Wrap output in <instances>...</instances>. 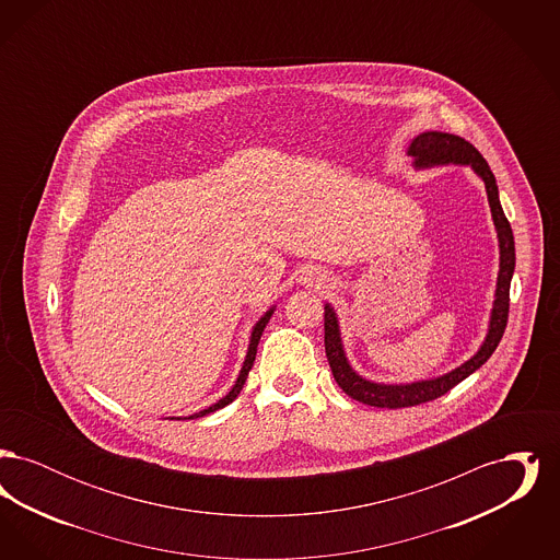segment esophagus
<instances>
[{
  "mask_svg": "<svg viewBox=\"0 0 560 560\" xmlns=\"http://www.w3.org/2000/svg\"><path fill=\"white\" fill-rule=\"evenodd\" d=\"M313 279H315V281H317L319 285H323V283H325L323 275H317V272H313V270H311V272H308V281H313Z\"/></svg>",
  "mask_w": 560,
  "mask_h": 560,
  "instance_id": "esophagus-1",
  "label": "esophagus"
}]
</instances>
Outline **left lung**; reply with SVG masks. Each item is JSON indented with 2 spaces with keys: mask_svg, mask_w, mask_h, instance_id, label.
<instances>
[{
  "mask_svg": "<svg viewBox=\"0 0 560 560\" xmlns=\"http://www.w3.org/2000/svg\"><path fill=\"white\" fill-rule=\"evenodd\" d=\"M407 155L413 158L416 170H428L436 165H468L485 183L491 218L498 233V245H500V270H498V283H495V300L489 315V329L479 350L452 372L443 373L439 377H430V380L409 382V384H382L354 372L345 352L338 315L329 302L325 304V354L338 386L350 399L372 405V407H388V409L411 407L427 400L439 399L441 395L450 393L462 380H466L470 373L477 372L482 363H487V359L495 352L506 329L510 281L516 265L514 237H512L506 213L500 203V190L495 185V176L479 151L468 140L455 133L422 132L409 142Z\"/></svg>",
  "mask_w": 560,
  "mask_h": 560,
  "instance_id": "obj_1",
  "label": "left lung"
}]
</instances>
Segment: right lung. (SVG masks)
<instances>
[{
	"mask_svg": "<svg viewBox=\"0 0 560 560\" xmlns=\"http://www.w3.org/2000/svg\"><path fill=\"white\" fill-rule=\"evenodd\" d=\"M272 313H275V306H270L267 313H265L260 319L256 320V325H254V329H252V336H249V347H247L245 361H243V365H241V372L240 375H237V380H235V384H233V388H231L222 399L215 400L213 405H210L208 409H203V411H199V413H192V416H188L185 420H192V418L208 416V413L218 411V409H222V407H226L229 402H233V400L237 399V395H240L241 388H243V384H245V380H247V373H249L252 365H254V361H256V350H258L260 336H262V331H265L268 320L272 317ZM172 420H174V418H172ZM178 420H180V418H178Z\"/></svg>",
	"mask_w": 560,
	"mask_h": 560,
	"instance_id": "add662e5",
	"label": "right lung"
}]
</instances>
